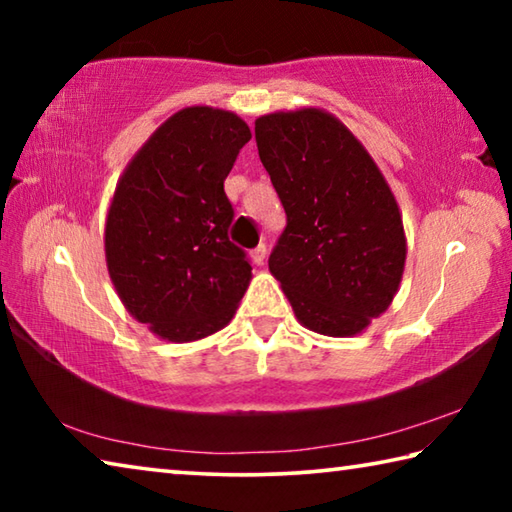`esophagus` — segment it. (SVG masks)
Here are the masks:
<instances>
[{"mask_svg": "<svg viewBox=\"0 0 512 512\" xmlns=\"http://www.w3.org/2000/svg\"><path fill=\"white\" fill-rule=\"evenodd\" d=\"M266 255H268L266 244H259V246L253 250V262H255L257 266H262V264L266 262Z\"/></svg>", "mask_w": 512, "mask_h": 512, "instance_id": "1", "label": "esophagus"}]
</instances>
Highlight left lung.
<instances>
[{
  "mask_svg": "<svg viewBox=\"0 0 512 512\" xmlns=\"http://www.w3.org/2000/svg\"><path fill=\"white\" fill-rule=\"evenodd\" d=\"M255 140L287 212L268 268L302 325L359 334L402 280L406 239L395 196L357 137L323 110L259 117Z\"/></svg>",
  "mask_w": 512,
  "mask_h": 512,
  "instance_id": "left-lung-1",
  "label": "left lung"
}]
</instances>
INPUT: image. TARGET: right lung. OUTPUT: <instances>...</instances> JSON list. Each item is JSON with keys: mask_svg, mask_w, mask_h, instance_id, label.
I'll list each match as a JSON object with an SVG mask.
<instances>
[{"mask_svg": "<svg viewBox=\"0 0 512 512\" xmlns=\"http://www.w3.org/2000/svg\"><path fill=\"white\" fill-rule=\"evenodd\" d=\"M250 140L244 119L185 108L151 135L121 176L106 221V259L126 309L169 341L230 323L250 259L228 237L235 207L223 180Z\"/></svg>", "mask_w": 512, "mask_h": 512, "instance_id": "right-lung-1", "label": "right lung"}]
</instances>
